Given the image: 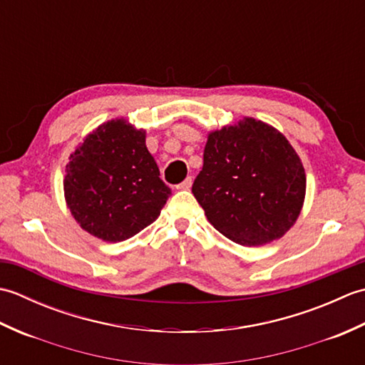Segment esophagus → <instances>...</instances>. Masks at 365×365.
Masks as SVG:
<instances>
[{
  "label": "esophagus",
  "mask_w": 365,
  "mask_h": 365,
  "mask_svg": "<svg viewBox=\"0 0 365 365\" xmlns=\"http://www.w3.org/2000/svg\"><path fill=\"white\" fill-rule=\"evenodd\" d=\"M191 185H192V178H191V177H187L180 185H178L177 188H178V190H190Z\"/></svg>",
  "instance_id": "obj_1"
}]
</instances>
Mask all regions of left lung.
<instances>
[{"mask_svg": "<svg viewBox=\"0 0 365 365\" xmlns=\"http://www.w3.org/2000/svg\"><path fill=\"white\" fill-rule=\"evenodd\" d=\"M192 195L224 237L259 246L281 238L298 220L306 174L282 133L245 118L208 135Z\"/></svg>", "mask_w": 365, "mask_h": 365, "instance_id": "left-lung-1", "label": "left lung"}]
</instances>
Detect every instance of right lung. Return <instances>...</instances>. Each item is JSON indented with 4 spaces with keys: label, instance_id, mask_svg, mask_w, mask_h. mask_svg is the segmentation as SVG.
<instances>
[{
    "label": "right lung",
    "instance_id": "obj_1",
    "mask_svg": "<svg viewBox=\"0 0 365 365\" xmlns=\"http://www.w3.org/2000/svg\"><path fill=\"white\" fill-rule=\"evenodd\" d=\"M68 160L67 207L84 230L103 242L136 235L158 218L170 196L145 147V131L123 119L102 123Z\"/></svg>",
    "mask_w": 365,
    "mask_h": 365
}]
</instances>
